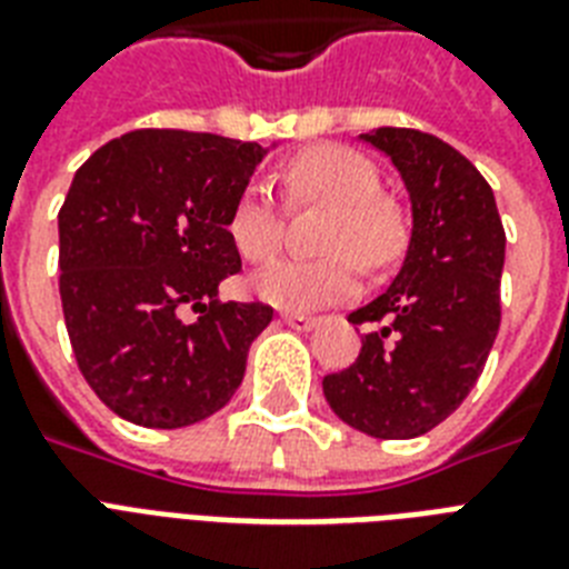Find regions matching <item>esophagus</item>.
I'll use <instances>...</instances> for the list:
<instances>
[{
  "label": "esophagus",
  "mask_w": 569,
  "mask_h": 569,
  "mask_svg": "<svg viewBox=\"0 0 569 569\" xmlns=\"http://www.w3.org/2000/svg\"><path fill=\"white\" fill-rule=\"evenodd\" d=\"M283 321L289 325V328L301 330V333H307V330H312L316 325H319L316 316H301V312H283Z\"/></svg>",
  "instance_id": "obj_1"
}]
</instances>
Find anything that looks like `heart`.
I'll use <instances>...</instances> for the list:
<instances>
[{"instance_id":"b5f03b06","label":"heart","mask_w":569,"mask_h":569,"mask_svg":"<svg viewBox=\"0 0 569 569\" xmlns=\"http://www.w3.org/2000/svg\"><path fill=\"white\" fill-rule=\"evenodd\" d=\"M289 206H330L319 259H280L253 277V292L280 310H319L346 301L360 286V266L380 271L405 253L401 214L380 197V177L351 147L319 144L280 171ZM230 239L248 262H266L283 241V206L262 182H250L230 212Z\"/></svg>"}]
</instances>
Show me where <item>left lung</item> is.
I'll return each instance as SVG.
<instances>
[{
  "label": "left lung",
  "instance_id": "left-lung-1",
  "mask_svg": "<svg viewBox=\"0 0 569 569\" xmlns=\"http://www.w3.org/2000/svg\"><path fill=\"white\" fill-rule=\"evenodd\" d=\"M405 180L413 232L396 280L348 316L372 325L348 369L325 375L330 410L378 440H410L449 419L499 333L505 230L493 189L467 156L419 129L360 136Z\"/></svg>",
  "mask_w": 569,
  "mask_h": 569
}]
</instances>
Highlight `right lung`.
<instances>
[{
	"label": "right lung",
	"mask_w": 569,
	"mask_h": 569,
	"mask_svg": "<svg viewBox=\"0 0 569 569\" xmlns=\"http://www.w3.org/2000/svg\"><path fill=\"white\" fill-rule=\"evenodd\" d=\"M268 150L136 129L76 171L58 212V292L79 372L120 419L186 428L239 389L268 303L218 301L241 268L230 212Z\"/></svg>",
	"instance_id": "right-lung-1"
}]
</instances>
